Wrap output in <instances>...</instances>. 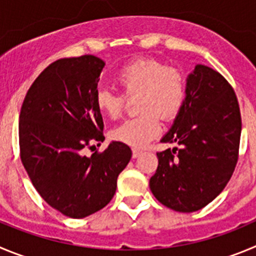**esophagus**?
<instances>
[{
    "mask_svg": "<svg viewBox=\"0 0 256 256\" xmlns=\"http://www.w3.org/2000/svg\"><path fill=\"white\" fill-rule=\"evenodd\" d=\"M142 150H139V149H132V158H139L140 155H142Z\"/></svg>",
    "mask_w": 256,
    "mask_h": 256,
    "instance_id": "34e87169",
    "label": "esophagus"
}]
</instances>
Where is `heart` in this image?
Masks as SVG:
<instances>
[{
    "label": "heart",
    "mask_w": 256,
    "mask_h": 256,
    "mask_svg": "<svg viewBox=\"0 0 256 256\" xmlns=\"http://www.w3.org/2000/svg\"><path fill=\"white\" fill-rule=\"evenodd\" d=\"M114 80L124 94L102 88L96 94V106L101 114L117 118L125 108L123 96L138 97L135 107L140 114L111 131L112 139L134 148H142L155 139L162 131L160 118H176L187 94L183 72L155 58H140L125 64Z\"/></svg>",
    "instance_id": "1"
}]
</instances>
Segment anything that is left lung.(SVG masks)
Wrapping results in <instances>:
<instances>
[{"mask_svg": "<svg viewBox=\"0 0 256 256\" xmlns=\"http://www.w3.org/2000/svg\"><path fill=\"white\" fill-rule=\"evenodd\" d=\"M241 114L230 83L218 72L197 64L187 78L182 110L162 142L179 148L156 152L150 190L178 212L204 208L224 190L238 158Z\"/></svg>", "mask_w": 256, "mask_h": 256, "instance_id": "obj_1", "label": "left lung"}]
</instances>
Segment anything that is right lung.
Segmentation results:
<instances>
[{
	"label": "right lung",
	"instance_id": "right-lung-1",
	"mask_svg": "<svg viewBox=\"0 0 256 256\" xmlns=\"http://www.w3.org/2000/svg\"><path fill=\"white\" fill-rule=\"evenodd\" d=\"M104 66L94 56L59 59L34 80L21 107L24 168L42 200L72 218L90 216L108 204L117 176L132 155L120 142H112L102 152L83 155L90 142L104 140V120L96 106Z\"/></svg>",
	"mask_w": 256,
	"mask_h": 256
}]
</instances>
